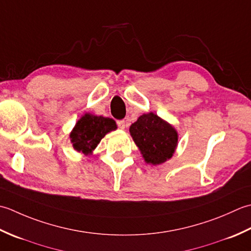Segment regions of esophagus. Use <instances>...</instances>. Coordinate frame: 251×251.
I'll use <instances>...</instances> for the list:
<instances>
[{
  "mask_svg": "<svg viewBox=\"0 0 251 251\" xmlns=\"http://www.w3.org/2000/svg\"><path fill=\"white\" fill-rule=\"evenodd\" d=\"M117 125H118L120 129H126V121L125 120H118L117 121Z\"/></svg>",
  "mask_w": 251,
  "mask_h": 251,
  "instance_id": "34e87169",
  "label": "esophagus"
}]
</instances>
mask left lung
<instances>
[{
  "instance_id": "1",
  "label": "left lung",
  "mask_w": 251,
  "mask_h": 251,
  "mask_svg": "<svg viewBox=\"0 0 251 251\" xmlns=\"http://www.w3.org/2000/svg\"><path fill=\"white\" fill-rule=\"evenodd\" d=\"M129 131L148 165L166 162L172 158L177 147L178 134L176 127L154 112L140 116Z\"/></svg>"
}]
</instances>
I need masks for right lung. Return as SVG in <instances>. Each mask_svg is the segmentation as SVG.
I'll return each instance as SVG.
<instances>
[{
  "label": "right lung",
  "mask_w": 251,
  "mask_h": 251,
  "mask_svg": "<svg viewBox=\"0 0 251 251\" xmlns=\"http://www.w3.org/2000/svg\"><path fill=\"white\" fill-rule=\"evenodd\" d=\"M116 129L117 125L114 119L85 112L75 122L69 136L74 150L80 154L88 156L93 154V151L107 133Z\"/></svg>",
  "instance_id": "right-lung-1"
}]
</instances>
